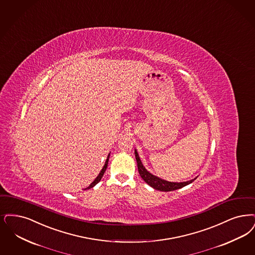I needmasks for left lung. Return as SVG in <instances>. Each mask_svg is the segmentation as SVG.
<instances>
[{
	"instance_id": "left-lung-1",
	"label": "left lung",
	"mask_w": 255,
	"mask_h": 255,
	"mask_svg": "<svg viewBox=\"0 0 255 255\" xmlns=\"http://www.w3.org/2000/svg\"><path fill=\"white\" fill-rule=\"evenodd\" d=\"M134 155H135V159H136V163H137L138 173L140 174L141 178L146 183L150 185L152 188H153L154 190H158V191H161V192H171V191L180 189L182 187H185V186L192 183L193 181H194L197 178V176H196L194 179H191L189 181L179 182V183L178 182H170V181L164 180L162 178H159L158 176L153 175V174H152V173L146 170V168L143 166L142 162L140 160V157H139V155L137 153L136 149H134Z\"/></svg>"
}]
</instances>
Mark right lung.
Segmentation results:
<instances>
[{
	"mask_svg": "<svg viewBox=\"0 0 255 255\" xmlns=\"http://www.w3.org/2000/svg\"><path fill=\"white\" fill-rule=\"evenodd\" d=\"M109 156H110V153L108 154V156H107V158H106V160H105V163L103 165V167H102V171L100 172L99 173V175L95 178V180L92 182L87 188H85L84 190H88V189H91L93 188L94 186H96L97 184L99 183L100 181H101V179L102 178V176H103V174H104V172L106 171V168H107V166H108V161H109Z\"/></svg>",
	"mask_w": 255,
	"mask_h": 255,
	"instance_id": "obj_1",
	"label": "right lung"
}]
</instances>
